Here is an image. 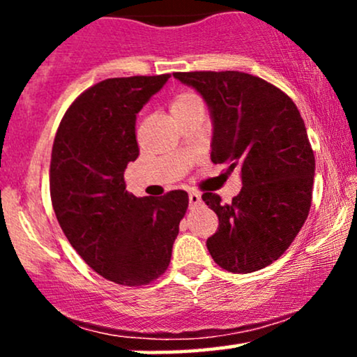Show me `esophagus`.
Wrapping results in <instances>:
<instances>
[{"instance_id": "34e87169", "label": "esophagus", "mask_w": 357, "mask_h": 357, "mask_svg": "<svg viewBox=\"0 0 357 357\" xmlns=\"http://www.w3.org/2000/svg\"><path fill=\"white\" fill-rule=\"evenodd\" d=\"M199 203H202V195L196 191H191L190 192V206L195 208V206H198Z\"/></svg>"}]
</instances>
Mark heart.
Listing matches in <instances>:
<instances>
[{
    "instance_id": "1",
    "label": "heart",
    "mask_w": 357,
    "mask_h": 357,
    "mask_svg": "<svg viewBox=\"0 0 357 357\" xmlns=\"http://www.w3.org/2000/svg\"><path fill=\"white\" fill-rule=\"evenodd\" d=\"M199 99L195 96V93L191 92H183L179 93L178 97L173 100V104H171V110H178V109H184V107H190L192 104H198Z\"/></svg>"
}]
</instances>
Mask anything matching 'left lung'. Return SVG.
I'll return each mask as SVG.
<instances>
[{"label":"left lung","instance_id":"1","mask_svg":"<svg viewBox=\"0 0 357 357\" xmlns=\"http://www.w3.org/2000/svg\"><path fill=\"white\" fill-rule=\"evenodd\" d=\"M211 116V161L240 167L231 203L203 202L218 216L206 240L213 260L233 273L265 268L290 247L312 202L315 159L297 105L275 85L243 72H176Z\"/></svg>","mask_w":357,"mask_h":357}]
</instances>
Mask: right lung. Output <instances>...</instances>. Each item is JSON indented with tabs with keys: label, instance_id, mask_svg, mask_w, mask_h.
<instances>
[{
	"label": "right lung",
	"instance_id": "1",
	"mask_svg": "<svg viewBox=\"0 0 357 357\" xmlns=\"http://www.w3.org/2000/svg\"><path fill=\"white\" fill-rule=\"evenodd\" d=\"M169 75L107 79L85 90L61 119L52 149L50 195L61 230L99 275L146 285L169 267L188 192L130 195L124 171L136 161V119Z\"/></svg>",
	"mask_w": 357,
	"mask_h": 357
}]
</instances>
